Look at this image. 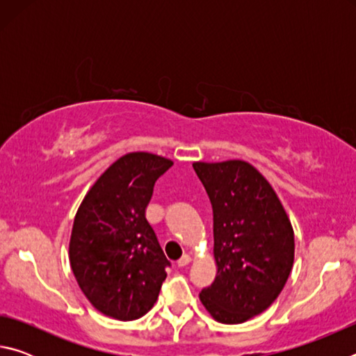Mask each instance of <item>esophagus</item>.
<instances>
[{
    "mask_svg": "<svg viewBox=\"0 0 356 356\" xmlns=\"http://www.w3.org/2000/svg\"><path fill=\"white\" fill-rule=\"evenodd\" d=\"M190 262H191V257H190L188 254H185V256H182V257L179 259V261H177V265H179L180 268H182V267H186V265H188Z\"/></svg>",
    "mask_w": 356,
    "mask_h": 356,
    "instance_id": "esophagus-1",
    "label": "esophagus"
}]
</instances>
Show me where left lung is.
<instances>
[{
    "label": "left lung",
    "instance_id": "left-lung-1",
    "mask_svg": "<svg viewBox=\"0 0 356 356\" xmlns=\"http://www.w3.org/2000/svg\"><path fill=\"white\" fill-rule=\"evenodd\" d=\"M213 210L215 281L200 298L215 321L234 325L278 298L293 265V229L272 185L242 160L196 161Z\"/></svg>",
    "mask_w": 356,
    "mask_h": 356
}]
</instances>
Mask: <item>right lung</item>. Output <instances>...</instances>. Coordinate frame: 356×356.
I'll return each mask as SVG.
<instances>
[{
  "mask_svg": "<svg viewBox=\"0 0 356 356\" xmlns=\"http://www.w3.org/2000/svg\"><path fill=\"white\" fill-rule=\"evenodd\" d=\"M172 161L131 152L108 168L84 196L72 227L69 257L78 286L102 314L135 321L152 308L168 261L146 207Z\"/></svg>",
  "mask_w": 356,
  "mask_h": 356,
  "instance_id": "obj_1",
  "label": "right lung"
}]
</instances>
